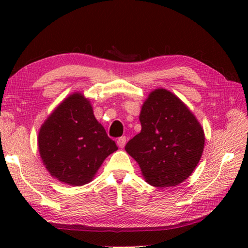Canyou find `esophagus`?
I'll return each mask as SVG.
<instances>
[{"mask_svg":"<svg viewBox=\"0 0 248 248\" xmlns=\"http://www.w3.org/2000/svg\"><path fill=\"white\" fill-rule=\"evenodd\" d=\"M125 142H127V138H125L124 136H123V137L118 138V140H117V144H118L119 148H124V144H125Z\"/></svg>","mask_w":248,"mask_h":248,"instance_id":"34e87169","label":"esophagus"}]
</instances>
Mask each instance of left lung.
I'll return each mask as SVG.
<instances>
[{
    "instance_id": "left-lung-1",
    "label": "left lung",
    "mask_w": 248,
    "mask_h": 248,
    "mask_svg": "<svg viewBox=\"0 0 248 248\" xmlns=\"http://www.w3.org/2000/svg\"><path fill=\"white\" fill-rule=\"evenodd\" d=\"M140 123L141 132L124 149L140 165L146 183L170 187L189 177L202 155L204 133L186 105L157 89L142 106Z\"/></svg>"
}]
</instances>
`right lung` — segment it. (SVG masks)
Segmentation results:
<instances>
[{"mask_svg":"<svg viewBox=\"0 0 248 248\" xmlns=\"http://www.w3.org/2000/svg\"><path fill=\"white\" fill-rule=\"evenodd\" d=\"M38 145L49 173L73 186L91 182L104 159L118 150L95 119L89 100L78 93L63 100L46 120Z\"/></svg>","mask_w":248,"mask_h":248,"instance_id":"1","label":"right lung"}]
</instances>
